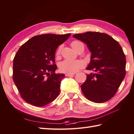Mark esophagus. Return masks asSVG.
Instances as JSON below:
<instances>
[{"label":"esophagus","instance_id":"obj_1","mask_svg":"<svg viewBox=\"0 0 134 134\" xmlns=\"http://www.w3.org/2000/svg\"><path fill=\"white\" fill-rule=\"evenodd\" d=\"M74 75V73H66L65 76H72Z\"/></svg>","mask_w":134,"mask_h":134}]
</instances>
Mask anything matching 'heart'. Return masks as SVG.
<instances>
[{"mask_svg":"<svg viewBox=\"0 0 134 134\" xmlns=\"http://www.w3.org/2000/svg\"><path fill=\"white\" fill-rule=\"evenodd\" d=\"M83 44L80 41L74 40L71 42V46L75 51H77L78 48L81 45ZM62 49V45H60L55 51V56L59 57L61 54ZM85 64L83 61L81 60H65L62 62L59 65V68L61 71L65 73H74L79 71L80 69L85 67Z\"/></svg>","mask_w":134,"mask_h":134,"instance_id":"obj_1","label":"heart"}]
</instances>
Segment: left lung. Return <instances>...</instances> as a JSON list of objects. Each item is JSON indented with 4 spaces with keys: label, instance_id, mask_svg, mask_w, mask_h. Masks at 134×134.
Wrapping results in <instances>:
<instances>
[{
    "label": "left lung",
    "instance_id": "1",
    "mask_svg": "<svg viewBox=\"0 0 134 134\" xmlns=\"http://www.w3.org/2000/svg\"><path fill=\"white\" fill-rule=\"evenodd\" d=\"M73 37L86 44L92 53L86 70L87 74L81 85L85 96L94 103H103L115 96L126 74V58L119 42L105 33L87 32Z\"/></svg>",
    "mask_w": 134,
    "mask_h": 134
}]
</instances>
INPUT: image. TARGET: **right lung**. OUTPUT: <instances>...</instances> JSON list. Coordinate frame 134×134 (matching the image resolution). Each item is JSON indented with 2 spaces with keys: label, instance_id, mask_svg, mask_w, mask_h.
Segmentation results:
<instances>
[{
  "label": "right lung",
  "instance_id": "add662e5",
  "mask_svg": "<svg viewBox=\"0 0 134 134\" xmlns=\"http://www.w3.org/2000/svg\"><path fill=\"white\" fill-rule=\"evenodd\" d=\"M70 35H37L18 49L13 59V80L26 102L42 107L58 96L65 76L55 72V53Z\"/></svg>",
  "mask_w": 134,
  "mask_h": 134
}]
</instances>
